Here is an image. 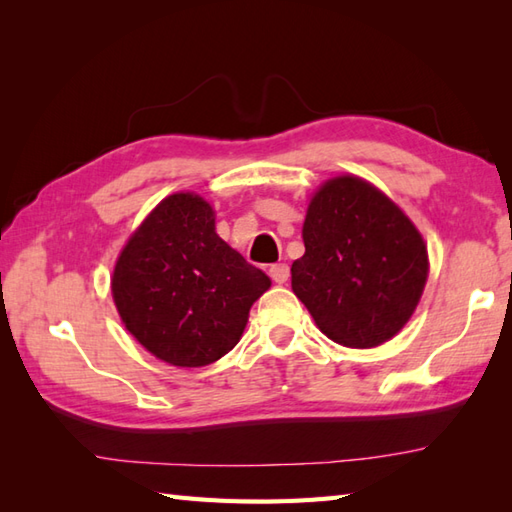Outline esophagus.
Instances as JSON below:
<instances>
[{"label":"esophagus","instance_id":"esophagus-1","mask_svg":"<svg viewBox=\"0 0 512 512\" xmlns=\"http://www.w3.org/2000/svg\"><path fill=\"white\" fill-rule=\"evenodd\" d=\"M268 273H270V277H273L275 284H286L290 277V268H288V264H275V266H270Z\"/></svg>","mask_w":512,"mask_h":512}]
</instances>
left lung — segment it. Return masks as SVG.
I'll return each instance as SVG.
<instances>
[{
	"label": "left lung",
	"mask_w": 512,
	"mask_h": 512,
	"mask_svg": "<svg viewBox=\"0 0 512 512\" xmlns=\"http://www.w3.org/2000/svg\"><path fill=\"white\" fill-rule=\"evenodd\" d=\"M306 253L292 292L319 330L345 347H376L411 319L429 275L418 228L374 184L339 176L321 184L303 222Z\"/></svg>",
	"instance_id": "1"
}]
</instances>
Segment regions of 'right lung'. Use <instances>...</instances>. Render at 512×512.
<instances>
[{"label":"right lung","instance_id":"1","mask_svg":"<svg viewBox=\"0 0 512 512\" xmlns=\"http://www.w3.org/2000/svg\"><path fill=\"white\" fill-rule=\"evenodd\" d=\"M268 288V275L215 233L213 206L195 193L162 200L129 237L112 275L125 328L176 367H202L231 352Z\"/></svg>","mask_w":512,"mask_h":512}]
</instances>
